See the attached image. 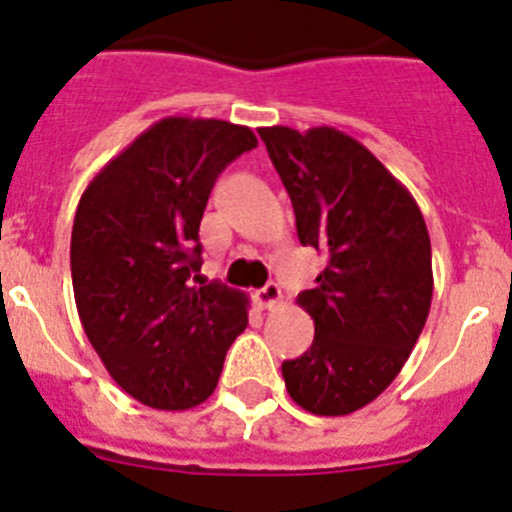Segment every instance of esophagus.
I'll return each mask as SVG.
<instances>
[{
    "label": "esophagus",
    "instance_id": "34e87169",
    "mask_svg": "<svg viewBox=\"0 0 512 512\" xmlns=\"http://www.w3.org/2000/svg\"><path fill=\"white\" fill-rule=\"evenodd\" d=\"M253 300H256V305L259 307H264V310H271V307H277L279 302H282V289H279V284L269 282L266 287L256 289Z\"/></svg>",
    "mask_w": 512,
    "mask_h": 512
}]
</instances>
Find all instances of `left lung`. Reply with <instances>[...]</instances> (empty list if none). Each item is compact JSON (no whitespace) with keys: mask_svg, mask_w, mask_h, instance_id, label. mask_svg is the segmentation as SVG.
<instances>
[{"mask_svg":"<svg viewBox=\"0 0 512 512\" xmlns=\"http://www.w3.org/2000/svg\"><path fill=\"white\" fill-rule=\"evenodd\" d=\"M292 207L297 238L325 256L297 302L315 323L284 361L289 397L312 415L377 400L408 361L433 297L431 238L413 194L372 151L336 128H261Z\"/></svg>","mask_w":512,"mask_h":512,"instance_id":"obj_1","label":"left lung"}]
</instances>
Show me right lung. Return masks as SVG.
Wrapping results in <instances>:
<instances>
[{
	"mask_svg": "<svg viewBox=\"0 0 512 512\" xmlns=\"http://www.w3.org/2000/svg\"><path fill=\"white\" fill-rule=\"evenodd\" d=\"M259 146L243 125L164 117L94 176L71 230V279L89 343L148 408L215 392L248 325L243 292L200 282V223L217 176Z\"/></svg>",
	"mask_w": 512,
	"mask_h": 512,
	"instance_id": "obj_1",
	"label": "right lung"
}]
</instances>
